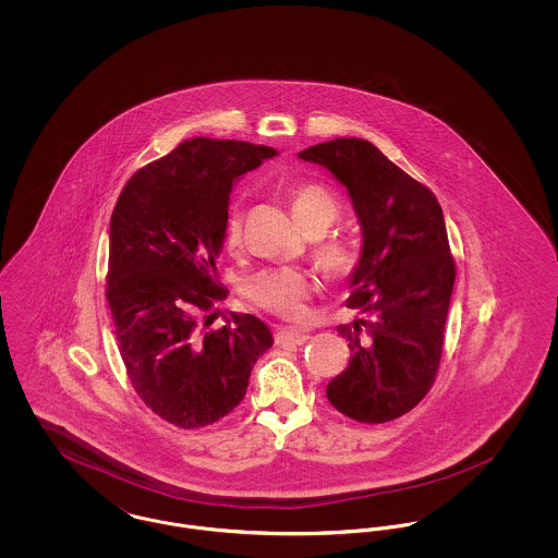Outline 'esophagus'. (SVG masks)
Instances as JSON below:
<instances>
[{
    "label": "esophagus",
    "mask_w": 558,
    "mask_h": 558,
    "mask_svg": "<svg viewBox=\"0 0 558 558\" xmlns=\"http://www.w3.org/2000/svg\"><path fill=\"white\" fill-rule=\"evenodd\" d=\"M274 339H276V345H303L310 339V335L303 328H280L274 335Z\"/></svg>",
    "instance_id": "34e87169"
}]
</instances>
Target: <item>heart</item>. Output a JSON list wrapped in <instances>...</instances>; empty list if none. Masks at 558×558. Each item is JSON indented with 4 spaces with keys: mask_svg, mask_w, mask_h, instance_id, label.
I'll return each instance as SVG.
<instances>
[{
    "mask_svg": "<svg viewBox=\"0 0 558 558\" xmlns=\"http://www.w3.org/2000/svg\"><path fill=\"white\" fill-rule=\"evenodd\" d=\"M291 209L294 219L305 228L314 221H330L339 213V203L335 196L318 184H303L291 192ZM223 239L228 248H236L242 240V209L239 205L230 207L226 215ZM319 262L330 274L341 276L351 266V255L343 244H324L318 251ZM316 289L314 276L303 267H269L248 278L244 294L251 303L280 318H301L305 314L307 299Z\"/></svg>",
    "mask_w": 558,
    "mask_h": 558,
    "instance_id": "1",
    "label": "heart"
}]
</instances>
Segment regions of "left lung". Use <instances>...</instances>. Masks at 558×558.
Here are the masks:
<instances>
[{"label": "left lung", "mask_w": 558, "mask_h": 558, "mask_svg": "<svg viewBox=\"0 0 558 558\" xmlns=\"http://www.w3.org/2000/svg\"><path fill=\"white\" fill-rule=\"evenodd\" d=\"M349 192L362 226V255L347 307L360 316L337 330L349 364L326 387L357 423L399 418L425 398L439 368L456 264L435 194L368 140L337 137L299 153Z\"/></svg>", "instance_id": "left-lung-1"}]
</instances>
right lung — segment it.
Masks as SVG:
<instances>
[{"label": "right lung", "mask_w": 558, "mask_h": 558, "mask_svg": "<svg viewBox=\"0 0 558 558\" xmlns=\"http://www.w3.org/2000/svg\"><path fill=\"white\" fill-rule=\"evenodd\" d=\"M278 155L239 140L192 137L140 171L110 217L107 299L135 393L162 421L213 425L239 405L274 343L266 324L232 314L211 328L228 291L217 276L230 192Z\"/></svg>", "instance_id": "right-lung-1"}]
</instances>
